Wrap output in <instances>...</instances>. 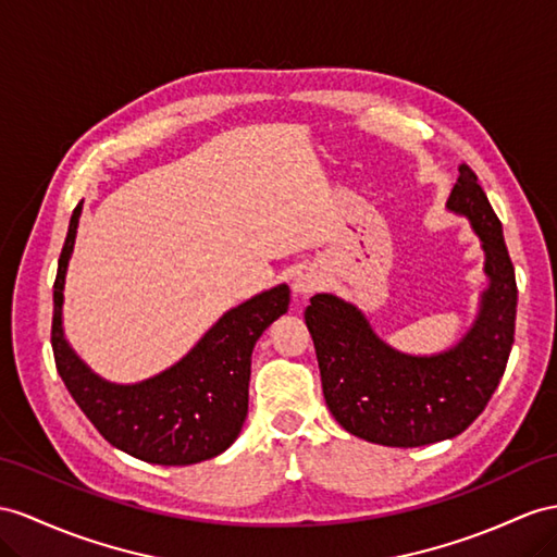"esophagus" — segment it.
<instances>
[{
	"label": "esophagus",
	"mask_w": 557,
	"mask_h": 557,
	"mask_svg": "<svg viewBox=\"0 0 557 557\" xmlns=\"http://www.w3.org/2000/svg\"><path fill=\"white\" fill-rule=\"evenodd\" d=\"M294 294L296 296H310V294H315L320 287H322V277H320V273L318 270H312V268H304V270H298L296 273V277H294Z\"/></svg>",
	"instance_id": "34e87169"
}]
</instances>
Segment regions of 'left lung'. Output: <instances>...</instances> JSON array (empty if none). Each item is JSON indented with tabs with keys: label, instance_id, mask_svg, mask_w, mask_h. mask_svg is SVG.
I'll return each mask as SVG.
<instances>
[{
	"label": "left lung",
	"instance_id": "left-lung-1",
	"mask_svg": "<svg viewBox=\"0 0 557 557\" xmlns=\"http://www.w3.org/2000/svg\"><path fill=\"white\" fill-rule=\"evenodd\" d=\"M447 211L473 227L487 277L473 324L451 348L431 355L397 350L358 306L334 294H315L306 308L326 407L350 435L374 445L423 447L456 437L482 414L504 376L516 334V270L502 221L466 164Z\"/></svg>",
	"mask_w": 557,
	"mask_h": 557
}]
</instances>
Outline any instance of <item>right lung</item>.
<instances>
[{
  "label": "right lung",
  "mask_w": 557,
  "mask_h": 557,
  "mask_svg": "<svg viewBox=\"0 0 557 557\" xmlns=\"http://www.w3.org/2000/svg\"><path fill=\"white\" fill-rule=\"evenodd\" d=\"M79 216L82 202L70 216L53 284L51 346L65 388L112 447L140 461L190 466L223 454L247 419L253 346L287 312L289 287L277 284L223 312L164 372L136 383L108 381L79 358L63 330V289Z\"/></svg>",
  "instance_id": "1"
}]
</instances>
